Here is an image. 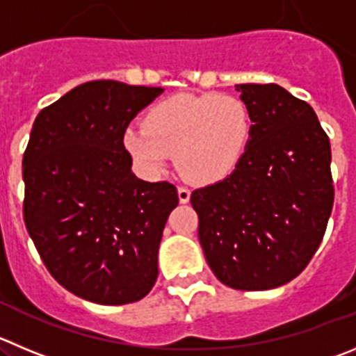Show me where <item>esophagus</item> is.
Wrapping results in <instances>:
<instances>
[{
	"label": "esophagus",
	"instance_id": "34e87169",
	"mask_svg": "<svg viewBox=\"0 0 356 356\" xmlns=\"http://www.w3.org/2000/svg\"><path fill=\"white\" fill-rule=\"evenodd\" d=\"M177 195H179V202H181V204H188L189 197H191V191H189L188 188H184V186H179Z\"/></svg>",
	"mask_w": 356,
	"mask_h": 356
}]
</instances>
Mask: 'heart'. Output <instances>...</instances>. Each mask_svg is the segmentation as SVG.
<instances>
[{
    "label": "heart",
    "mask_w": 356,
    "mask_h": 356,
    "mask_svg": "<svg viewBox=\"0 0 356 356\" xmlns=\"http://www.w3.org/2000/svg\"><path fill=\"white\" fill-rule=\"evenodd\" d=\"M253 133L251 112L234 95H175L154 103L144 126H129L122 145L144 174L159 175L175 151L191 181L214 184L244 158Z\"/></svg>",
    "instance_id": "b5f03b06"
}]
</instances>
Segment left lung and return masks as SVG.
<instances>
[{"instance_id":"8db88e82","label":"left lung","mask_w":356,"mask_h":356,"mask_svg":"<svg viewBox=\"0 0 356 356\" xmlns=\"http://www.w3.org/2000/svg\"><path fill=\"white\" fill-rule=\"evenodd\" d=\"M253 133L223 181L191 193L198 238L216 277L260 291L297 277L327 230L334 186L330 142L316 112L277 84H237Z\"/></svg>"}]
</instances>
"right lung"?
<instances>
[{
	"instance_id": "right-lung-1",
	"label": "right lung",
	"mask_w": 356,
	"mask_h": 356,
	"mask_svg": "<svg viewBox=\"0 0 356 356\" xmlns=\"http://www.w3.org/2000/svg\"><path fill=\"white\" fill-rule=\"evenodd\" d=\"M161 88L92 81L35 119L22 158L24 221L52 277L102 305L131 304L152 290L174 184L131 172L122 135Z\"/></svg>"
}]
</instances>
